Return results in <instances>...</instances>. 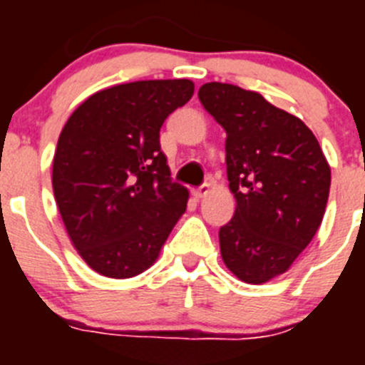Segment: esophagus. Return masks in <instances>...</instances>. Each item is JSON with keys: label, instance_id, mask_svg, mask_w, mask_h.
I'll return each instance as SVG.
<instances>
[{"label": "esophagus", "instance_id": "obj_1", "mask_svg": "<svg viewBox=\"0 0 365 365\" xmlns=\"http://www.w3.org/2000/svg\"><path fill=\"white\" fill-rule=\"evenodd\" d=\"M208 192H210V185H201L199 188L193 190V195H195V199H202L208 195Z\"/></svg>", "mask_w": 365, "mask_h": 365}]
</instances>
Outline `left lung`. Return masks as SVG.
Returning a JSON list of instances; mask_svg holds the SVG:
<instances>
[{
	"instance_id": "left-lung-1",
	"label": "left lung",
	"mask_w": 365,
	"mask_h": 365,
	"mask_svg": "<svg viewBox=\"0 0 365 365\" xmlns=\"http://www.w3.org/2000/svg\"><path fill=\"white\" fill-rule=\"evenodd\" d=\"M199 100L227 131L234 217L219 230L221 256L241 282L287 272L322 225L331 168L314 133L259 93L210 82Z\"/></svg>"
}]
</instances>
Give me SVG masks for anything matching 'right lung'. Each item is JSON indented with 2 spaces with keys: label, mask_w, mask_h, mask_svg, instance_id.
<instances>
[{
  "label": "right lung",
  "mask_w": 365,
  "mask_h": 365,
  "mask_svg": "<svg viewBox=\"0 0 365 365\" xmlns=\"http://www.w3.org/2000/svg\"><path fill=\"white\" fill-rule=\"evenodd\" d=\"M192 95L185 78L120 83L89 96L63 125L54 199L71 243L102 276L150 269L185 214L188 190L170 177L159 133Z\"/></svg>",
  "instance_id": "obj_1"
}]
</instances>
